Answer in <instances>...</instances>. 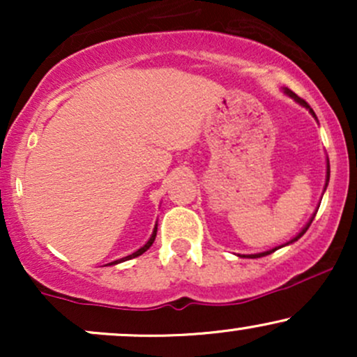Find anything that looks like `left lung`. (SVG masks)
Here are the masks:
<instances>
[{"instance_id":"8db88e82","label":"left lung","mask_w":357,"mask_h":357,"mask_svg":"<svg viewBox=\"0 0 357 357\" xmlns=\"http://www.w3.org/2000/svg\"><path fill=\"white\" fill-rule=\"evenodd\" d=\"M285 93H287V96H290V97H292V99H294V100H296V102H298V104H301V105H304V107H307V109H309V110H310V112H312V116L315 117L314 110H312V109H310V105H309V104H307V102H305L304 99H301V97H298V96H296V93H294V92H292V90H290V89H285ZM329 176H331V169H329V161H327V181H326V186H327V183H329ZM314 216H315V215H314ZM314 216H312V218H310V221H309V223H307V225H305V228H304V230H302L301 233H298V235L296 236V238H292V240H290V241H287V243H285V245H290V243H294V241H297L298 238H301V236H302V235H304V233L307 231V228H309V227H310V223H312ZM278 248H280V247H277V248H272V250H268V252H261V253H257V255H241V257H245V258H260V257L270 255V253H273V252H275V250H278Z\"/></svg>"}]
</instances>
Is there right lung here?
<instances>
[{
    "label": "right lung",
    "instance_id": "add662e5",
    "mask_svg": "<svg viewBox=\"0 0 357 357\" xmlns=\"http://www.w3.org/2000/svg\"><path fill=\"white\" fill-rule=\"evenodd\" d=\"M155 231H158V225H155L154 227V231H153V235H151V238L147 240V243L144 245V247L142 248H139L137 252H134L132 255H127V257H124V258H121V260H116V261H110V264H107V265H116V264H121V261H126V260H130V258H136V257H139V255H142V253L146 252V250H149V247L151 245L154 243V240H155Z\"/></svg>",
    "mask_w": 357,
    "mask_h": 357
}]
</instances>
